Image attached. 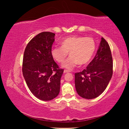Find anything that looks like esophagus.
Wrapping results in <instances>:
<instances>
[{
    "label": "esophagus",
    "instance_id": "1",
    "mask_svg": "<svg viewBox=\"0 0 129 129\" xmlns=\"http://www.w3.org/2000/svg\"><path fill=\"white\" fill-rule=\"evenodd\" d=\"M69 72H70L69 71H68V70H64V73H69Z\"/></svg>",
    "mask_w": 129,
    "mask_h": 129
}]
</instances>
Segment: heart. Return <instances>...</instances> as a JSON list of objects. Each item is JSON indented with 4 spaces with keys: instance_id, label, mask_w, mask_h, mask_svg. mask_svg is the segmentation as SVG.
<instances>
[{
    "instance_id": "1",
    "label": "heart",
    "mask_w": 129,
    "mask_h": 129,
    "mask_svg": "<svg viewBox=\"0 0 129 129\" xmlns=\"http://www.w3.org/2000/svg\"><path fill=\"white\" fill-rule=\"evenodd\" d=\"M95 49V43L93 38L71 36L61 41V47L52 48L51 55L57 62L62 63L69 53L70 57L63 63L62 67L72 69L78 64L80 65L88 64L94 54Z\"/></svg>"
}]
</instances>
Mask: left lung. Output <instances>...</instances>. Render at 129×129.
Listing matches in <instances>:
<instances>
[{
	"instance_id": "8db88e82",
	"label": "left lung",
	"mask_w": 129,
	"mask_h": 129,
	"mask_svg": "<svg viewBox=\"0 0 129 129\" xmlns=\"http://www.w3.org/2000/svg\"><path fill=\"white\" fill-rule=\"evenodd\" d=\"M113 58L109 44L101 38L99 48L85 69L76 73L75 86L78 95L85 99L99 97L105 90L113 75Z\"/></svg>"
}]
</instances>
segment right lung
I'll list each match as a JSON object with an SVG mask.
<instances>
[{"label":"right lung","instance_id":"1","mask_svg":"<svg viewBox=\"0 0 129 129\" xmlns=\"http://www.w3.org/2000/svg\"><path fill=\"white\" fill-rule=\"evenodd\" d=\"M54 35L49 32L37 35L28 43L24 53L23 76L30 91L42 101H50L58 95L64 72L51 55Z\"/></svg>","mask_w":129,"mask_h":129}]
</instances>
